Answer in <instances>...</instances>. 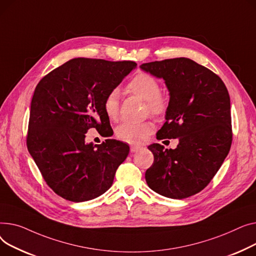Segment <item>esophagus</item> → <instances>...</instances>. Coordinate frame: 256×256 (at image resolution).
Returning <instances> with one entry per match:
<instances>
[{
  "label": "esophagus",
  "mask_w": 256,
  "mask_h": 256,
  "mask_svg": "<svg viewBox=\"0 0 256 256\" xmlns=\"http://www.w3.org/2000/svg\"><path fill=\"white\" fill-rule=\"evenodd\" d=\"M140 148V146H130V152H131V153H135V152H138Z\"/></svg>",
  "instance_id": "1"
}]
</instances>
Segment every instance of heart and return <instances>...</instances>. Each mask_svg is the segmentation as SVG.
Segmentation results:
<instances>
[{"mask_svg":"<svg viewBox=\"0 0 256 256\" xmlns=\"http://www.w3.org/2000/svg\"><path fill=\"white\" fill-rule=\"evenodd\" d=\"M127 91L146 101L148 110L153 114L160 116L168 110L166 99L160 94V84L151 74L140 72L135 75L127 84ZM102 108L110 121L116 120L120 108V95L116 90H112L104 98ZM154 128L152 122L123 123L116 127V136L120 140L129 144H142L154 131Z\"/></svg>","mask_w":256,"mask_h":256,"instance_id":"1","label":"heart"}]
</instances>
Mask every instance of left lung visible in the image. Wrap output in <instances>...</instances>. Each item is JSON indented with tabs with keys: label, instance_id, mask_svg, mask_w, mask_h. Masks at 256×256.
Segmentation results:
<instances>
[{
	"label": "left lung",
	"instance_id": "obj_1",
	"mask_svg": "<svg viewBox=\"0 0 256 256\" xmlns=\"http://www.w3.org/2000/svg\"><path fill=\"white\" fill-rule=\"evenodd\" d=\"M140 68L165 80L170 91L166 122L157 140L178 138L174 150L148 146L154 155L146 181L165 198L183 200L200 192L226 158L232 142L230 99L222 80L187 58L144 63Z\"/></svg>",
	"mask_w": 256,
	"mask_h": 256
}]
</instances>
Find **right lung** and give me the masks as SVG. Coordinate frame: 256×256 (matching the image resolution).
I'll return each mask as SVG.
<instances>
[{"instance_id": "obj_1", "label": "right lung", "mask_w": 256, "mask_h": 256, "mask_svg": "<svg viewBox=\"0 0 256 256\" xmlns=\"http://www.w3.org/2000/svg\"><path fill=\"white\" fill-rule=\"evenodd\" d=\"M135 67L132 61L76 58L37 84L26 146L44 181L61 198L86 202L112 187L129 146L116 140L94 146L86 142V133L95 128L100 135L110 136L103 100Z\"/></svg>"}]
</instances>
